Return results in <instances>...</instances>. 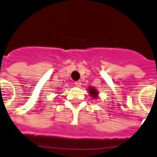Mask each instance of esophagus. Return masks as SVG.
Segmentation results:
<instances>
[{
  "mask_svg": "<svg viewBox=\"0 0 157 157\" xmlns=\"http://www.w3.org/2000/svg\"><path fill=\"white\" fill-rule=\"evenodd\" d=\"M75 85L77 87H80V85H81V83H80V81H76V82L74 83Z\"/></svg>",
  "mask_w": 157,
  "mask_h": 157,
  "instance_id": "1",
  "label": "esophagus"
}]
</instances>
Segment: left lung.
Wrapping results in <instances>:
<instances>
[{
    "label": "left lung",
    "mask_w": 157,
    "mask_h": 157,
    "mask_svg": "<svg viewBox=\"0 0 157 157\" xmlns=\"http://www.w3.org/2000/svg\"><path fill=\"white\" fill-rule=\"evenodd\" d=\"M88 91H89V92H88V93L90 94V95H91L92 97L96 98L98 96V92L95 89V88H92V87H89V88H88Z\"/></svg>",
    "instance_id": "left-lung-1"
}]
</instances>
